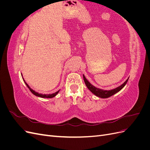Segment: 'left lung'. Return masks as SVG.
<instances>
[{"label": "left lung", "mask_w": 150, "mask_h": 150, "mask_svg": "<svg viewBox=\"0 0 150 150\" xmlns=\"http://www.w3.org/2000/svg\"><path fill=\"white\" fill-rule=\"evenodd\" d=\"M83 78H84V83L86 85V86H87V88L91 91L94 94L96 95V96L99 97V98H109L111 96H112V95H114L115 94H116V93H117L118 91H120L123 88L124 86L126 85V84L127 83V82H128V79H127L125 82L121 84V86H120L119 87H117L115 89H111V90H103V89H99V88H97L96 87H94V86H93L91 84L89 81L86 79V78H85V76L83 75Z\"/></svg>", "instance_id": "8db88e82"}]
</instances>
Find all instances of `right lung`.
I'll return each instance as SVG.
<instances>
[{
    "mask_svg": "<svg viewBox=\"0 0 150 150\" xmlns=\"http://www.w3.org/2000/svg\"><path fill=\"white\" fill-rule=\"evenodd\" d=\"M25 84H26V86H28V88L29 89V90L30 91V92L33 93V94H34V95H35L36 96H38V97H40V98H53V97H54V96H56V95H57V94L59 93V91H57V92H56V93H53V94H39V93H37V92H35V91H34V90H33L29 86V85L27 84L25 82Z\"/></svg>",
    "mask_w": 150,
    "mask_h": 150,
    "instance_id": "1",
    "label": "right lung"
}]
</instances>
